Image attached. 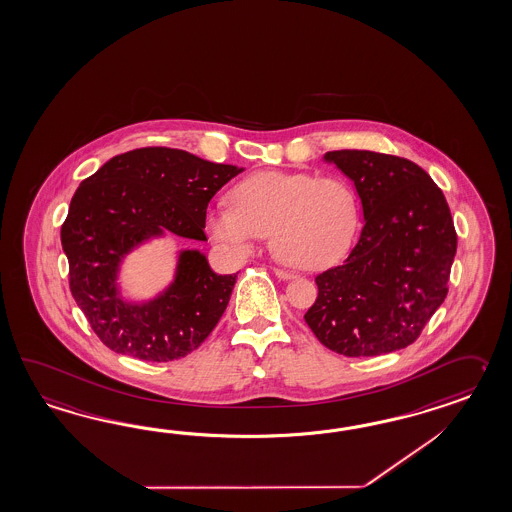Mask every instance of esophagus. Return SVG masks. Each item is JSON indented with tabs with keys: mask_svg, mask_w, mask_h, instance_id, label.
<instances>
[{
	"mask_svg": "<svg viewBox=\"0 0 512 512\" xmlns=\"http://www.w3.org/2000/svg\"><path fill=\"white\" fill-rule=\"evenodd\" d=\"M274 274L277 275L279 279H283V281H290V279H296V277H298V275L287 272V270H281V268H274Z\"/></svg>",
	"mask_w": 512,
	"mask_h": 512,
	"instance_id": "obj_1",
	"label": "esophagus"
}]
</instances>
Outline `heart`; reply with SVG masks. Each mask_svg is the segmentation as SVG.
<instances>
[{"label": "heart", "mask_w": 512, "mask_h": 512, "mask_svg": "<svg viewBox=\"0 0 512 512\" xmlns=\"http://www.w3.org/2000/svg\"><path fill=\"white\" fill-rule=\"evenodd\" d=\"M231 201L205 212L212 242L246 257L270 233L275 255L300 270H324L340 261L361 222L357 192L338 175L259 172L235 185Z\"/></svg>", "instance_id": "obj_1"}]
</instances>
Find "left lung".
I'll return each mask as SVG.
<instances>
[{"label":"left lung","mask_w":512,"mask_h":512,"mask_svg":"<svg viewBox=\"0 0 512 512\" xmlns=\"http://www.w3.org/2000/svg\"><path fill=\"white\" fill-rule=\"evenodd\" d=\"M361 200V237L344 264L316 277L305 322L346 357L412 344L448 294L457 235L448 203L418 164L375 151H327Z\"/></svg>","instance_id":"1"}]
</instances>
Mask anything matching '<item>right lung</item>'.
Returning <instances> with one entry per match:
<instances>
[{
    "label": "right lung",
    "mask_w": 512,
    "mask_h": 512,
    "mask_svg": "<svg viewBox=\"0 0 512 512\" xmlns=\"http://www.w3.org/2000/svg\"><path fill=\"white\" fill-rule=\"evenodd\" d=\"M242 170L188 151L142 148L109 159L75 190L61 227L70 290L107 348L168 362L211 335L237 274H216L203 251H177L172 281L146 300L125 296L120 274L129 253L166 233L207 240V205Z\"/></svg>",
    "instance_id": "obj_1"
}]
</instances>
